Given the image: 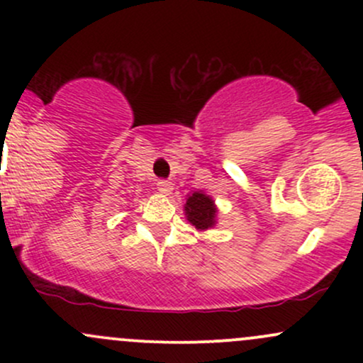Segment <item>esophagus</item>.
<instances>
[{
  "label": "esophagus",
  "mask_w": 363,
  "mask_h": 363,
  "mask_svg": "<svg viewBox=\"0 0 363 363\" xmlns=\"http://www.w3.org/2000/svg\"><path fill=\"white\" fill-rule=\"evenodd\" d=\"M157 189H158V193H162V194H170L172 193L174 186H172V182L160 179V181H157Z\"/></svg>",
  "instance_id": "esophagus-1"
}]
</instances>
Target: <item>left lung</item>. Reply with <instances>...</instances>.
<instances>
[{"label":"left lung","instance_id":"8db88e82","mask_svg":"<svg viewBox=\"0 0 363 363\" xmlns=\"http://www.w3.org/2000/svg\"><path fill=\"white\" fill-rule=\"evenodd\" d=\"M184 208L187 220L199 230H206V228L215 225L216 208L210 199V196L203 193H193L187 198Z\"/></svg>","mask_w":363,"mask_h":363}]
</instances>
